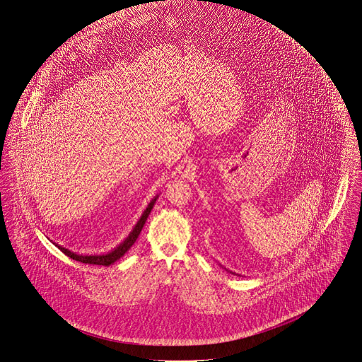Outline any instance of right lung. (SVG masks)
Masks as SVG:
<instances>
[{
    "label": "right lung",
    "mask_w": 362,
    "mask_h": 362,
    "mask_svg": "<svg viewBox=\"0 0 362 362\" xmlns=\"http://www.w3.org/2000/svg\"><path fill=\"white\" fill-rule=\"evenodd\" d=\"M154 202H156V198L150 202V205L147 206V209H146V211H144V214L141 215L139 222H138V224L135 226V228L132 230V233L129 234V237H128V238H127V240H125L119 247H117L115 250L110 252V253H107V255L83 256V255H76L74 252L66 250V248H62V247H57V245H56V247H57L59 250H62L64 255H67L69 257H71V259H74V260H78V262H83V263H88V264L109 266V264L114 263L115 260H118L121 256H124V255H125V252L129 250V248L135 244V241L138 240V237H139L140 231H141V228H143L144 223L147 221V218H148V215H150V212H151V209H153Z\"/></svg>",
    "instance_id": "right-lung-1"
}]
</instances>
